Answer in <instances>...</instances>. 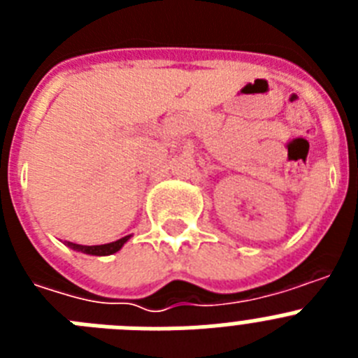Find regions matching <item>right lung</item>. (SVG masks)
Wrapping results in <instances>:
<instances>
[{"mask_svg": "<svg viewBox=\"0 0 358 358\" xmlns=\"http://www.w3.org/2000/svg\"><path fill=\"white\" fill-rule=\"evenodd\" d=\"M129 238H131V235L123 236V238L116 240V242L103 243V245H78V243H73V242H68L66 245H68V248H71V249H75V251L85 252V255L107 256V255H115L116 251H120V249L123 248V243L127 242Z\"/></svg>", "mask_w": 358, "mask_h": 358, "instance_id": "right-lung-1", "label": "right lung"}]
</instances>
